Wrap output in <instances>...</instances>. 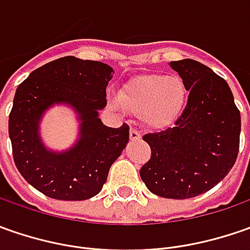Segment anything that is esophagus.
<instances>
[{"label": "esophagus", "mask_w": 250, "mask_h": 250, "mask_svg": "<svg viewBox=\"0 0 250 250\" xmlns=\"http://www.w3.org/2000/svg\"><path fill=\"white\" fill-rule=\"evenodd\" d=\"M140 130L136 129V128H130L129 130V138L130 140H139L140 139Z\"/></svg>", "instance_id": "esophagus-1"}]
</instances>
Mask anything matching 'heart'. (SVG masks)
<instances>
[{"instance_id": "obj_1", "label": "heart", "mask_w": 250, "mask_h": 250, "mask_svg": "<svg viewBox=\"0 0 250 250\" xmlns=\"http://www.w3.org/2000/svg\"><path fill=\"white\" fill-rule=\"evenodd\" d=\"M187 97V86L178 76L140 75L121 87L118 99H114L112 104L140 114L150 128H164L177 120Z\"/></svg>"}]
</instances>
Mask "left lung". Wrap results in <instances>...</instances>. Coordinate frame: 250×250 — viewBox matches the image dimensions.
Wrapping results in <instances>:
<instances>
[{
    "label": "left lung",
    "mask_w": 250,
    "mask_h": 250,
    "mask_svg": "<svg viewBox=\"0 0 250 250\" xmlns=\"http://www.w3.org/2000/svg\"><path fill=\"white\" fill-rule=\"evenodd\" d=\"M189 90L172 128L147 133L150 160L140 178L150 192L189 199L214 188L231 171L239 151L241 114L228 83L193 60L169 63Z\"/></svg>",
    "instance_id": "left-lung-1"
}]
</instances>
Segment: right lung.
Segmentation results:
<instances>
[{"instance_id": "right-lung-1", "label": "right lung", "mask_w": 250, "mask_h": 250, "mask_svg": "<svg viewBox=\"0 0 250 250\" xmlns=\"http://www.w3.org/2000/svg\"><path fill=\"white\" fill-rule=\"evenodd\" d=\"M114 69L107 63L63 57L30 73L16 89L9 114L12 156L21 175L45 196L86 200L105 184L112 163L129 140V126L108 128L99 118ZM66 102L78 111L81 139L65 153L48 152L38 136L43 111Z\"/></svg>"}]
</instances>
